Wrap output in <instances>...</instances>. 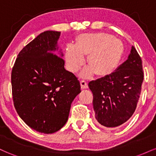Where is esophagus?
Segmentation results:
<instances>
[{
	"mask_svg": "<svg viewBox=\"0 0 156 156\" xmlns=\"http://www.w3.org/2000/svg\"><path fill=\"white\" fill-rule=\"evenodd\" d=\"M80 86H81V88L82 89H87L88 88V83L86 80H80Z\"/></svg>",
	"mask_w": 156,
	"mask_h": 156,
	"instance_id": "obj_1",
	"label": "esophagus"
}]
</instances>
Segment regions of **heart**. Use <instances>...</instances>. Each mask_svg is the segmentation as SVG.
I'll use <instances>...</instances> for the list:
<instances>
[{
	"label": "heart",
	"instance_id": "1",
	"mask_svg": "<svg viewBox=\"0 0 156 156\" xmlns=\"http://www.w3.org/2000/svg\"><path fill=\"white\" fill-rule=\"evenodd\" d=\"M123 53V45L119 39L105 33L85 34L77 39L75 45L68 44L65 58L67 67L76 73L84 64L83 55H88L90 67L82 73L88 78L93 73L98 76H106L115 69Z\"/></svg>",
	"mask_w": 156,
	"mask_h": 156
}]
</instances>
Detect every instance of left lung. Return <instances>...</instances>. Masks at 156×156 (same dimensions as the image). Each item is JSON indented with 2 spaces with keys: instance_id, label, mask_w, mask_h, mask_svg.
<instances>
[{
  "instance_id": "8db88e82",
  "label": "left lung",
  "mask_w": 156,
  "mask_h": 156,
  "mask_svg": "<svg viewBox=\"0 0 156 156\" xmlns=\"http://www.w3.org/2000/svg\"><path fill=\"white\" fill-rule=\"evenodd\" d=\"M143 80L142 62L132 46L128 58L117 70L89 83L98 122L114 128L128 121L136 108Z\"/></svg>"
}]
</instances>
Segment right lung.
I'll return each instance as SVG.
<instances>
[{
    "label": "right lung",
    "instance_id": "1",
    "mask_svg": "<svg viewBox=\"0 0 156 156\" xmlns=\"http://www.w3.org/2000/svg\"><path fill=\"white\" fill-rule=\"evenodd\" d=\"M60 32L41 33L21 50L12 71L15 108L27 125L43 133L67 122L71 103L80 92L78 78L55 54Z\"/></svg>",
    "mask_w": 156,
    "mask_h": 156
}]
</instances>
